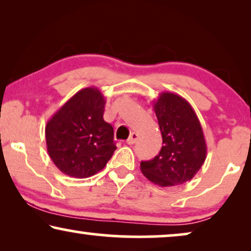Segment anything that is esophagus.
Listing matches in <instances>:
<instances>
[{
    "instance_id": "1",
    "label": "esophagus",
    "mask_w": 251,
    "mask_h": 251,
    "mask_svg": "<svg viewBox=\"0 0 251 251\" xmlns=\"http://www.w3.org/2000/svg\"><path fill=\"white\" fill-rule=\"evenodd\" d=\"M138 139H139L138 133L132 132V133H130L129 138L126 139V144H129V145H133V144H136L137 142H138Z\"/></svg>"
}]
</instances>
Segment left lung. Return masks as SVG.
Listing matches in <instances>:
<instances>
[{"instance_id": "obj_1", "label": "left lung", "mask_w": 251, "mask_h": 251, "mask_svg": "<svg viewBox=\"0 0 251 251\" xmlns=\"http://www.w3.org/2000/svg\"><path fill=\"white\" fill-rule=\"evenodd\" d=\"M153 108L162 135V149L140 170L153 184L170 187L193 178L207 157L203 130L193 107L173 92H161Z\"/></svg>"}]
</instances>
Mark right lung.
I'll use <instances>...</instances> for the list:
<instances>
[{"label":"right lung","instance_id":"right-lung-1","mask_svg":"<svg viewBox=\"0 0 251 251\" xmlns=\"http://www.w3.org/2000/svg\"><path fill=\"white\" fill-rule=\"evenodd\" d=\"M105 97L96 87L77 91L46 126L49 156L61 173L88 178L102 170L116 150L114 130L104 121Z\"/></svg>","mask_w":251,"mask_h":251}]
</instances>
